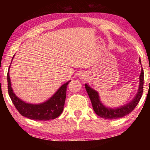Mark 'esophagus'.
<instances>
[{
  "mask_svg": "<svg viewBox=\"0 0 150 150\" xmlns=\"http://www.w3.org/2000/svg\"><path fill=\"white\" fill-rule=\"evenodd\" d=\"M82 77V78L83 79V78H85V76H83V75H82V77Z\"/></svg>",
  "mask_w": 150,
  "mask_h": 150,
  "instance_id": "obj_1",
  "label": "esophagus"
}]
</instances>
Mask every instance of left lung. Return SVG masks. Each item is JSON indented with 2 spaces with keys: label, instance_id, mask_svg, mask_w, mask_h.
<instances>
[{
  "label": "left lung",
  "instance_id": "obj_1",
  "mask_svg": "<svg viewBox=\"0 0 150 150\" xmlns=\"http://www.w3.org/2000/svg\"><path fill=\"white\" fill-rule=\"evenodd\" d=\"M143 85L144 70L142 68V71H141L140 75V86H139L138 92H137L135 99H133V100L131 101V102L128 103V104L117 108H108L106 107L100 102L98 93L94 89L89 87L87 85H85V86L91 102H92L94 112L97 113L98 116L101 118H104L105 119H117V118H122V117L126 116L133 111L142 97V92H143Z\"/></svg>",
  "mask_w": 150,
  "mask_h": 150
}]
</instances>
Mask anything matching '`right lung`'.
I'll return each instance as SVG.
<instances>
[{"label":"right lung","instance_id":"right-lung-1","mask_svg":"<svg viewBox=\"0 0 150 150\" xmlns=\"http://www.w3.org/2000/svg\"><path fill=\"white\" fill-rule=\"evenodd\" d=\"M7 79L8 94L16 109L22 116L32 120H48L57 118L63 112L66 98L67 87L70 81L62 85L54 95L46 102L40 104H32L25 103L15 96L11 87L9 70L7 74Z\"/></svg>","mask_w":150,"mask_h":150}]
</instances>
